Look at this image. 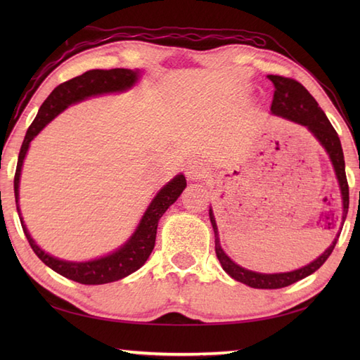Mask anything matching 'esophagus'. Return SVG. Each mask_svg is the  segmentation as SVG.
<instances>
[{"label":"esophagus","instance_id":"34e87169","mask_svg":"<svg viewBox=\"0 0 360 360\" xmlns=\"http://www.w3.org/2000/svg\"><path fill=\"white\" fill-rule=\"evenodd\" d=\"M187 178L190 181H200L202 178H205L207 176V168H205V165L202 162H200V160H193V162H190L187 165Z\"/></svg>","mask_w":360,"mask_h":360}]
</instances>
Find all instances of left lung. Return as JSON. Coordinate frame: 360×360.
Here are the masks:
<instances>
[{
	"label": "left lung",
	"mask_w": 360,
	"mask_h": 360,
	"mask_svg": "<svg viewBox=\"0 0 360 360\" xmlns=\"http://www.w3.org/2000/svg\"><path fill=\"white\" fill-rule=\"evenodd\" d=\"M269 80L274 83L275 91H274V98L271 105V111L275 116H281L285 119H289L292 122H297L303 127H307L309 131L314 134L316 139L322 143V147L326 150L328 156H330L335 176H338L340 192H342V201H343V213H342V224L345 223L347 213H348V205H349V190H348V181L345 174V159H343V151L340 139L333 125L328 120L326 114L320 108L316 98L312 97L308 89L304 88L302 83H298L294 79L283 77V75H267ZM210 223L213 227V232H215V252L219 259L223 269L231 275V277L236 281H241L244 285L255 289H280L286 288L292 283L308 277L312 272H316L320 266H322L328 257L331 255L334 250L335 243H338L339 235L335 236L333 244L328 248L322 255H320L314 262L300 267L297 271L290 272H281V274H259L254 271H248L244 267L233 263L231 258H229L224 250L221 249L219 244V236H218V227L215 217H213L212 209L209 210Z\"/></svg>",
	"instance_id": "obj_1"
}]
</instances>
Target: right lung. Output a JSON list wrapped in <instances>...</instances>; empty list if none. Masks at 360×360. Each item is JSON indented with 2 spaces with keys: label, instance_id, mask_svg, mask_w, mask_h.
Segmentation results:
<instances>
[{
  "label": "right lung",
  "instance_id": "right-lung-1",
  "mask_svg": "<svg viewBox=\"0 0 360 360\" xmlns=\"http://www.w3.org/2000/svg\"><path fill=\"white\" fill-rule=\"evenodd\" d=\"M139 79V71L131 70H93L86 71L85 74L79 75L68 80L62 85H58L52 91L49 97L46 98L43 105L38 110L37 117L30 124L27 133L22 141L20 155H18V164L17 172H15L13 178V192H15V202H17V210L21 221L22 232H25L26 238L30 244V248L35 252V255L41 259V262L49 266L52 271L63 275V277L74 280L82 285H105V283L117 281L120 278L127 277V275L133 274L134 271L147 262L153 248H155L156 241V231L158 223L160 217L164 215L165 210L178 200L182 190L186 188L187 181L184 174H178L168 182L167 186L159 190L155 200L151 201L148 209L145 210L143 217L141 219L139 226L134 231V233L129 236V240L122 246L120 249L114 250L112 254L91 259V262H66V259H58L37 246V243L32 240V236L27 232L25 226V221L21 218L18 200H20V176H21V167L22 160L26 158V153L29 148L30 141L41 131V129L49 124V122L58 116L60 112L65 111L68 106L83 101L85 97L97 96L103 93H119V91H125L131 88Z\"/></svg>",
  "mask_w": 360,
  "mask_h": 360
}]
</instances>
